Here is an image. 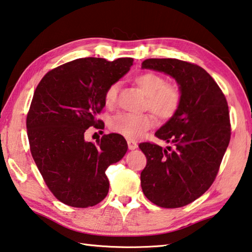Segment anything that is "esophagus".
I'll list each match as a JSON object with an SVG mask.
<instances>
[{"label": "esophagus", "instance_id": "1", "mask_svg": "<svg viewBox=\"0 0 252 252\" xmlns=\"http://www.w3.org/2000/svg\"><path fill=\"white\" fill-rule=\"evenodd\" d=\"M127 146H129V150H135L138 149V144L133 140H127Z\"/></svg>", "mask_w": 252, "mask_h": 252}]
</instances>
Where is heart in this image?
<instances>
[{"instance_id":"heart-1","label":"heart","mask_w":252,"mask_h":252,"mask_svg":"<svg viewBox=\"0 0 252 252\" xmlns=\"http://www.w3.org/2000/svg\"><path fill=\"white\" fill-rule=\"evenodd\" d=\"M136 86L146 95V107L159 119H168L177 111L181 103V91L176 86L167 85L162 76L154 72H144L134 78ZM119 84L114 82L104 93V102L112 106L116 102ZM154 120L150 114L118 113L114 116L109 126L116 133L126 138L136 139L153 126Z\"/></svg>"}]
</instances>
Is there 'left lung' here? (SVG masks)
Masks as SVG:
<instances>
[{
	"instance_id": "left-lung-1",
	"label": "left lung",
	"mask_w": 252,
	"mask_h": 252,
	"mask_svg": "<svg viewBox=\"0 0 252 252\" xmlns=\"http://www.w3.org/2000/svg\"><path fill=\"white\" fill-rule=\"evenodd\" d=\"M142 69L168 75L181 91L177 111L155 132L174 149L168 152L148 142L139 145L148 158L142 190L159 207H183L200 197L217 175L230 140L228 104L212 76L194 63L151 58L142 63Z\"/></svg>"
}]
</instances>
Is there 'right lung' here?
I'll return each mask as SVG.
<instances>
[{
	"label": "right lung",
	"instance_id": "1",
	"mask_svg": "<svg viewBox=\"0 0 252 252\" xmlns=\"http://www.w3.org/2000/svg\"><path fill=\"white\" fill-rule=\"evenodd\" d=\"M132 65V58L75 59L47 72L36 88L26 120L32 157L62 203L86 208L107 196L106 170L125 157L126 141L111 133L94 144L85 132L101 125L104 93Z\"/></svg>",
	"mask_w": 252,
	"mask_h": 252
}]
</instances>
